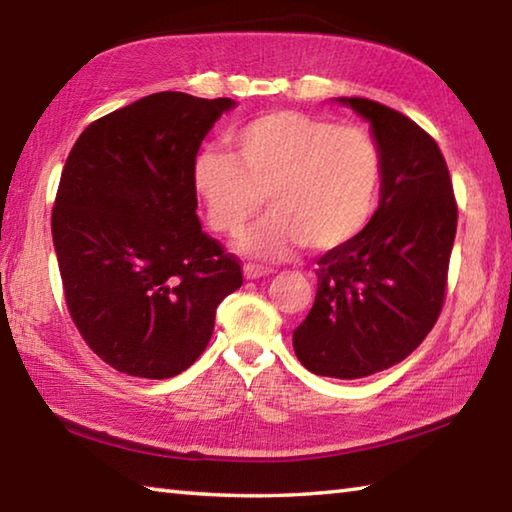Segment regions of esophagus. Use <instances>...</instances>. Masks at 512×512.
I'll use <instances>...</instances> for the list:
<instances>
[{
	"instance_id": "esophagus-1",
	"label": "esophagus",
	"mask_w": 512,
	"mask_h": 512,
	"mask_svg": "<svg viewBox=\"0 0 512 512\" xmlns=\"http://www.w3.org/2000/svg\"><path fill=\"white\" fill-rule=\"evenodd\" d=\"M271 273H273L271 268L259 266V264H246V266H244L246 280H259V277H266V275H271Z\"/></svg>"
}]
</instances>
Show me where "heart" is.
<instances>
[{
    "mask_svg": "<svg viewBox=\"0 0 512 512\" xmlns=\"http://www.w3.org/2000/svg\"><path fill=\"white\" fill-rule=\"evenodd\" d=\"M230 145L232 154L203 150L192 183L221 235H239L264 197L271 215L241 239L248 255L280 259L300 244L338 248L374 215L383 154L365 127L271 111L232 132Z\"/></svg>",
    "mask_w": 512,
    "mask_h": 512,
    "instance_id": "heart-1",
    "label": "heart"
}]
</instances>
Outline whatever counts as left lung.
<instances>
[{"instance_id": "1", "label": "left lung", "mask_w": 512, "mask_h": 512, "mask_svg": "<svg viewBox=\"0 0 512 512\" xmlns=\"http://www.w3.org/2000/svg\"><path fill=\"white\" fill-rule=\"evenodd\" d=\"M369 120L383 154L380 203L365 230L318 259V291L293 349L318 376L365 378L405 360L439 320L457 201L434 138L401 111L340 98Z\"/></svg>"}]
</instances>
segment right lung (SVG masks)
<instances>
[{"instance_id":"obj_1","label":"right lung","mask_w":512,"mask_h":512,"mask_svg":"<svg viewBox=\"0 0 512 512\" xmlns=\"http://www.w3.org/2000/svg\"><path fill=\"white\" fill-rule=\"evenodd\" d=\"M230 98L161 91L94 120L51 215L64 300L91 351L127 376L172 378L208 347L241 262L201 230L192 165Z\"/></svg>"}]
</instances>
